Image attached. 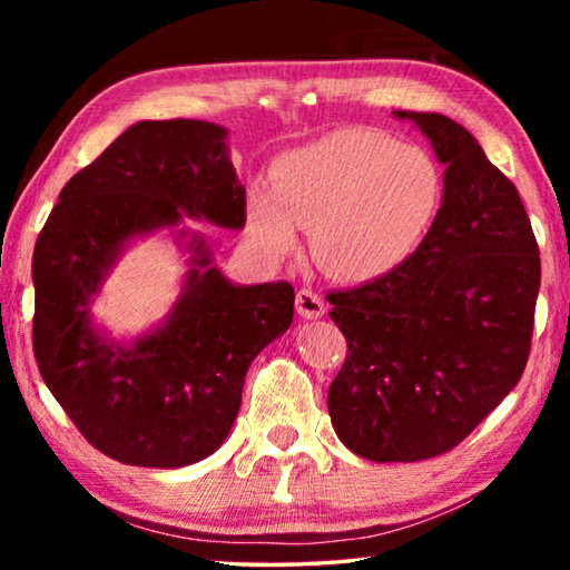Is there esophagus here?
Here are the masks:
<instances>
[{"instance_id": "esophagus-1", "label": "esophagus", "mask_w": 570, "mask_h": 570, "mask_svg": "<svg viewBox=\"0 0 570 570\" xmlns=\"http://www.w3.org/2000/svg\"><path fill=\"white\" fill-rule=\"evenodd\" d=\"M296 312H298V316H304V320H320V316H324L326 306L322 302V296L312 292V288H298Z\"/></svg>"}]
</instances>
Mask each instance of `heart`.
Instances as JSON below:
<instances>
[{
  "label": "heart",
  "instance_id": "b5f03b06",
  "mask_svg": "<svg viewBox=\"0 0 570 570\" xmlns=\"http://www.w3.org/2000/svg\"><path fill=\"white\" fill-rule=\"evenodd\" d=\"M445 180L424 148L372 128H340L282 153L272 188L248 190V236L292 254L308 226L316 266L340 282H374L417 254L440 214Z\"/></svg>",
  "mask_w": 570,
  "mask_h": 570
}]
</instances>
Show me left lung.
I'll return each mask as SVG.
<instances>
[{"instance_id":"obj_1","label":"left lung","mask_w":570,"mask_h":570,"mask_svg":"<svg viewBox=\"0 0 570 570\" xmlns=\"http://www.w3.org/2000/svg\"><path fill=\"white\" fill-rule=\"evenodd\" d=\"M428 135L445 193L407 264L326 294L346 360L330 384L336 435L374 462L460 445L525 370L540 254L518 190L480 142L440 112H394Z\"/></svg>"}]
</instances>
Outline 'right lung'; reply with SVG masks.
<instances>
[{
    "label": "right lung",
    "mask_w": 570,
    "mask_h": 570,
    "mask_svg": "<svg viewBox=\"0 0 570 570\" xmlns=\"http://www.w3.org/2000/svg\"><path fill=\"white\" fill-rule=\"evenodd\" d=\"M183 216L246 224L226 128L142 120L67 180L35 244L37 366L85 440L125 465L183 468L224 445L248 364L294 320L292 284H230L210 266L206 240L190 236L168 320L132 344L108 340L90 302L122 246Z\"/></svg>",
    "instance_id": "obj_1"
}]
</instances>
